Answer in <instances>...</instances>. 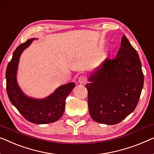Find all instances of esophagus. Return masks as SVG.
<instances>
[{"label": "esophagus", "instance_id": "34e87169", "mask_svg": "<svg viewBox=\"0 0 154 154\" xmlns=\"http://www.w3.org/2000/svg\"><path fill=\"white\" fill-rule=\"evenodd\" d=\"M87 80H88V78H87V76H85V75H81V76L79 77V82L81 84H84L87 82Z\"/></svg>", "mask_w": 154, "mask_h": 154}]
</instances>
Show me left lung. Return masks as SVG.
<instances>
[{
	"instance_id": "left-lung-1",
	"label": "left lung",
	"mask_w": 154,
	"mask_h": 154,
	"mask_svg": "<svg viewBox=\"0 0 154 154\" xmlns=\"http://www.w3.org/2000/svg\"><path fill=\"white\" fill-rule=\"evenodd\" d=\"M88 81V108L94 121L114 125L134 111L144 74L138 53L125 35L115 58L105 59Z\"/></svg>"
}]
</instances>
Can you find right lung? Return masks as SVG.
I'll use <instances>...</instances> for the list:
<instances>
[{"mask_svg": "<svg viewBox=\"0 0 154 154\" xmlns=\"http://www.w3.org/2000/svg\"><path fill=\"white\" fill-rule=\"evenodd\" d=\"M35 38L30 39L18 46L7 66L6 89L11 103L28 122L44 124L53 123L62 117L65 109V100L75 87L74 82L60 86L46 98L36 99L27 97L22 92L17 81L20 56Z\"/></svg>", "mask_w": 154, "mask_h": 154, "instance_id": "obj_1", "label": "right lung"}]
</instances>
